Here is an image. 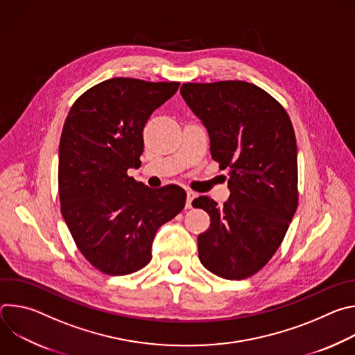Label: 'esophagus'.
<instances>
[{"label": "esophagus", "mask_w": 355, "mask_h": 355, "mask_svg": "<svg viewBox=\"0 0 355 355\" xmlns=\"http://www.w3.org/2000/svg\"><path fill=\"white\" fill-rule=\"evenodd\" d=\"M195 198V192L192 191H187V202H185V208L191 209L192 208V200Z\"/></svg>", "instance_id": "obj_1"}]
</instances>
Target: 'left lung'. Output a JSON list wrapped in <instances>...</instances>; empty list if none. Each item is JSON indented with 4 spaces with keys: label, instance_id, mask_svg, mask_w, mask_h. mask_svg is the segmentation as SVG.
<instances>
[{
    "label": "left lung",
    "instance_id": "8db88e82",
    "mask_svg": "<svg viewBox=\"0 0 355 355\" xmlns=\"http://www.w3.org/2000/svg\"><path fill=\"white\" fill-rule=\"evenodd\" d=\"M180 92L208 129L212 159L229 170L223 207L205 195L192 202L211 218L198 236L199 260L220 278L245 279L272 259L297 208L291 118L274 96L245 81L185 83Z\"/></svg>",
    "mask_w": 355,
    "mask_h": 355
}]
</instances>
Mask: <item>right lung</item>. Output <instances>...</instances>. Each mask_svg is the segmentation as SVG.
I'll return each mask as SVG.
<instances>
[{"instance_id": "right-lung-1", "label": "right lung", "mask_w": 355, "mask_h": 355, "mask_svg": "<svg viewBox=\"0 0 355 355\" xmlns=\"http://www.w3.org/2000/svg\"><path fill=\"white\" fill-rule=\"evenodd\" d=\"M180 87L116 77L81 94L59 144L60 209L85 260L108 275H128L151 260L157 229L175 218L187 193L150 189L128 175L140 166L143 129Z\"/></svg>"}]
</instances>
